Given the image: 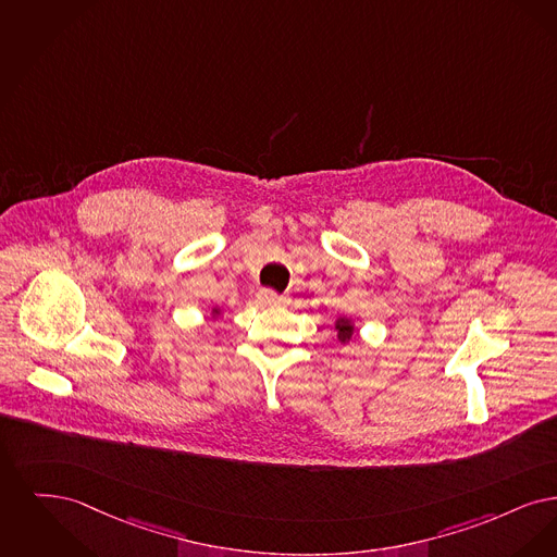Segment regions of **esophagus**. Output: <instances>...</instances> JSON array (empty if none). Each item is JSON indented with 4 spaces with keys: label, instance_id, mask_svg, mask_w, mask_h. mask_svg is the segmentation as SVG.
I'll use <instances>...</instances> for the list:
<instances>
[{
    "label": "esophagus",
    "instance_id": "obj_1",
    "mask_svg": "<svg viewBox=\"0 0 557 557\" xmlns=\"http://www.w3.org/2000/svg\"><path fill=\"white\" fill-rule=\"evenodd\" d=\"M260 299H262L264 304H270V306H285V304L289 301L285 295H278V293H274V290L270 289L260 290Z\"/></svg>",
    "mask_w": 557,
    "mask_h": 557
}]
</instances>
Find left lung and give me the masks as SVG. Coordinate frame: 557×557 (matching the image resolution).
I'll return each instance as SVG.
<instances>
[{"mask_svg": "<svg viewBox=\"0 0 557 557\" xmlns=\"http://www.w3.org/2000/svg\"><path fill=\"white\" fill-rule=\"evenodd\" d=\"M337 331H339L341 343H347V341L351 339V335H354L351 322H349V320H343V318L337 322Z\"/></svg>", "mask_w": 557, "mask_h": 557, "instance_id": "obj_1", "label": "left lung"}]
</instances>
